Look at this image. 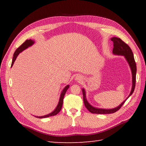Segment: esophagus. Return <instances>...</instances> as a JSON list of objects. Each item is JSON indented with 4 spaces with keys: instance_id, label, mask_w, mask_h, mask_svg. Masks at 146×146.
I'll list each match as a JSON object with an SVG mask.
<instances>
[{
    "instance_id": "1",
    "label": "esophagus",
    "mask_w": 146,
    "mask_h": 146,
    "mask_svg": "<svg viewBox=\"0 0 146 146\" xmlns=\"http://www.w3.org/2000/svg\"><path fill=\"white\" fill-rule=\"evenodd\" d=\"M75 80H76V81H82V76H80V75H77V76H76V77H75Z\"/></svg>"
}]
</instances>
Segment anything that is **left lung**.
<instances>
[{"mask_svg": "<svg viewBox=\"0 0 146 146\" xmlns=\"http://www.w3.org/2000/svg\"><path fill=\"white\" fill-rule=\"evenodd\" d=\"M111 41H112L113 42V54L115 55H120V56H123L125 57V60L127 61V63L129 65L130 68L131 70L132 73V89L131 93H130L129 95L127 97L125 100L122 102L121 104H120L119 106L114 108H111V109H105V108H97L88 103L87 101V99L86 97V92L84 88L82 89L83 95V102H84V104L85 105L86 108H87L88 111H90L92 113H98V114H108V113H113L115 112L118 110H119L125 102L127 100V98L131 96L133 92L134 91L135 86V80H136V72H137V68H136V63L135 62L134 54L131 50V48L123 42L122 39L120 38H116V37H113L111 38Z\"/></svg>", "mask_w": 146, "mask_h": 146, "instance_id": "1", "label": "left lung"}]
</instances>
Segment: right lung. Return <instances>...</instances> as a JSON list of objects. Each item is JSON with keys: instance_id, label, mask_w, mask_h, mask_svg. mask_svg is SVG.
Segmentation results:
<instances>
[{"instance_id": "add662e5", "label": "right lung", "mask_w": 146, "mask_h": 146, "mask_svg": "<svg viewBox=\"0 0 146 146\" xmlns=\"http://www.w3.org/2000/svg\"><path fill=\"white\" fill-rule=\"evenodd\" d=\"M34 43H35V41H33V40L31 39H27L26 41L24 42L23 44H22L21 46H20L16 50H15L14 54V56H13V59H12V64H11V66H13L14 61L16 60V58L17 57V56L19 55V54L20 53V52H23L24 50H25L26 49L28 48L30 46H31L32 45L34 44ZM70 87V85H66L65 87L63 88V90H62L61 93V95H60V100H59V102L58 104V105L56 107L55 109L51 112L50 113H48L47 115H43V116H35L37 118H40V119H42V118H46V117H51V116H54L56 115H57L59 112H60L61 108H62V105H63V98H64V96L66 94V92L67 91V90Z\"/></svg>"}]
</instances>
